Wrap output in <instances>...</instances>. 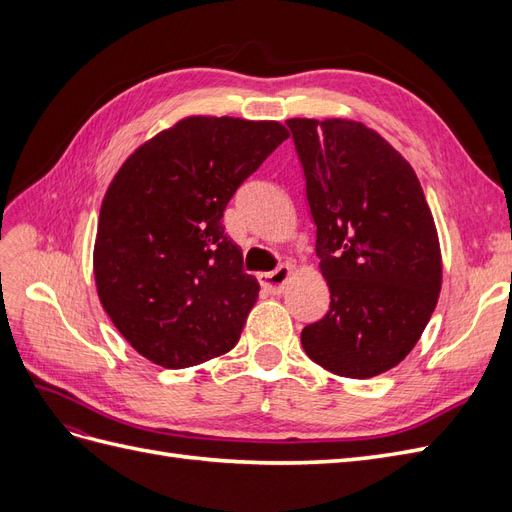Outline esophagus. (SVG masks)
I'll list each match as a JSON object with an SVG mask.
<instances>
[{
	"mask_svg": "<svg viewBox=\"0 0 512 512\" xmlns=\"http://www.w3.org/2000/svg\"><path fill=\"white\" fill-rule=\"evenodd\" d=\"M290 273H292V267L290 265H280L275 271L271 273H260L258 275V282L260 286L265 288L267 292L271 294H282L284 288H286V282L290 280Z\"/></svg>",
	"mask_w": 512,
	"mask_h": 512,
	"instance_id": "obj_1",
	"label": "esophagus"
}]
</instances>
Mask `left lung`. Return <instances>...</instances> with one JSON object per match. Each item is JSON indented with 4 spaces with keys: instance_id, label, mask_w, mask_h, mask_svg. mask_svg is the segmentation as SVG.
<instances>
[{
    "instance_id": "left-lung-1",
    "label": "left lung",
    "mask_w": 512,
    "mask_h": 512,
    "mask_svg": "<svg viewBox=\"0 0 512 512\" xmlns=\"http://www.w3.org/2000/svg\"><path fill=\"white\" fill-rule=\"evenodd\" d=\"M316 224L331 303L307 324L309 359L346 378L401 363L423 335L442 286L438 230L414 168L350 119H288Z\"/></svg>"
}]
</instances>
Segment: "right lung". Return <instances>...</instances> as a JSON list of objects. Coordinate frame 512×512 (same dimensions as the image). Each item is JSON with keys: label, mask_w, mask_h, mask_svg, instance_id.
Wrapping results in <instances>:
<instances>
[{"label": "right lung", "mask_w": 512, "mask_h": 512, "mask_svg": "<svg viewBox=\"0 0 512 512\" xmlns=\"http://www.w3.org/2000/svg\"><path fill=\"white\" fill-rule=\"evenodd\" d=\"M288 136L277 121L185 117L138 147L108 185L94 247L98 297L151 363L190 367L239 342L260 286L220 220Z\"/></svg>", "instance_id": "obj_1"}]
</instances>
